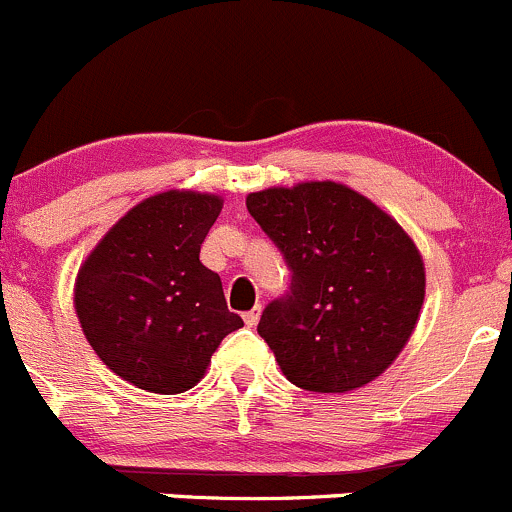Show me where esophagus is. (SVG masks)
I'll return each mask as SVG.
<instances>
[{
    "mask_svg": "<svg viewBox=\"0 0 512 512\" xmlns=\"http://www.w3.org/2000/svg\"><path fill=\"white\" fill-rule=\"evenodd\" d=\"M258 318H261V306L251 308V311H246V313H244V323H246V326H249V328H254V326H256Z\"/></svg>",
    "mask_w": 512,
    "mask_h": 512,
    "instance_id": "1",
    "label": "esophagus"
}]
</instances>
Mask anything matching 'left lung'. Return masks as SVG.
Listing matches in <instances>:
<instances>
[{
    "instance_id": "obj_1",
    "label": "left lung",
    "mask_w": 512,
    "mask_h": 512,
    "mask_svg": "<svg viewBox=\"0 0 512 512\" xmlns=\"http://www.w3.org/2000/svg\"><path fill=\"white\" fill-rule=\"evenodd\" d=\"M246 206L293 271L291 293L258 321L283 376L316 393L376 381L421 318L426 266L416 241L338 181L271 186Z\"/></svg>"
}]
</instances>
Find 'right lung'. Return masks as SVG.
<instances>
[{
    "instance_id": "add662e5",
    "label": "right lung",
    "mask_w": 512,
    "mask_h": 512,
    "mask_svg": "<svg viewBox=\"0 0 512 512\" xmlns=\"http://www.w3.org/2000/svg\"><path fill=\"white\" fill-rule=\"evenodd\" d=\"M224 199L169 189L126 211L91 249L74 281L82 331L109 371L161 396L194 388L226 336L219 273L199 261Z\"/></svg>"
}]
</instances>
